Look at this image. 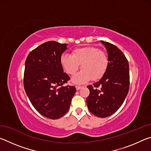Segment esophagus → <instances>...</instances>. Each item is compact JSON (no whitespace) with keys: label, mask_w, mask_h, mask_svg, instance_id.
<instances>
[{"label":"esophagus","mask_w":151,"mask_h":151,"mask_svg":"<svg viewBox=\"0 0 151 151\" xmlns=\"http://www.w3.org/2000/svg\"><path fill=\"white\" fill-rule=\"evenodd\" d=\"M82 88H83V86H76V89L77 91L80 90V89H81Z\"/></svg>","instance_id":"1"}]
</instances>
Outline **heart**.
Masks as SVG:
<instances>
[{
    "mask_svg": "<svg viewBox=\"0 0 151 151\" xmlns=\"http://www.w3.org/2000/svg\"><path fill=\"white\" fill-rule=\"evenodd\" d=\"M60 63L68 75H73L80 67L82 70L73 77L75 83H84L101 78L105 74L109 65L107 55L99 48L94 47L79 48L74 50L72 55L64 54L60 57Z\"/></svg>",
    "mask_w": 151,
    "mask_h": 151,
    "instance_id": "obj_1",
    "label": "heart"
}]
</instances>
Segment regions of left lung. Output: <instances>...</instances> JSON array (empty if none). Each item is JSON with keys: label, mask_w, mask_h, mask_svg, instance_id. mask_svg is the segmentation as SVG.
Returning <instances> with one entry per match:
<instances>
[{"label": "left lung", "mask_w": 151, "mask_h": 151, "mask_svg": "<svg viewBox=\"0 0 151 151\" xmlns=\"http://www.w3.org/2000/svg\"><path fill=\"white\" fill-rule=\"evenodd\" d=\"M108 52L109 65L101 80L88 85L90 94L86 99L92 114L101 118L112 115L123 103L129 89V65L118 47L101 40Z\"/></svg>", "instance_id": "left-lung-1"}]
</instances>
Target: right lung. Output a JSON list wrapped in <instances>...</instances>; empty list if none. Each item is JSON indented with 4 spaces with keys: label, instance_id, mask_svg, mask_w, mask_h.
<instances>
[{
    "label": "right lung",
    "instance_id": "1",
    "mask_svg": "<svg viewBox=\"0 0 151 151\" xmlns=\"http://www.w3.org/2000/svg\"><path fill=\"white\" fill-rule=\"evenodd\" d=\"M66 44L43 43L30 52L25 61L24 87L35 109L47 118L57 119L70 108L75 86L63 85L70 80L60 63Z\"/></svg>",
    "mask_w": 151,
    "mask_h": 151
}]
</instances>
